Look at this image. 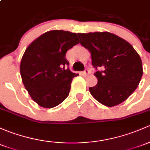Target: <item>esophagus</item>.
<instances>
[{
  "instance_id": "esophagus-1",
  "label": "esophagus",
  "mask_w": 150,
  "mask_h": 150,
  "mask_svg": "<svg viewBox=\"0 0 150 150\" xmlns=\"http://www.w3.org/2000/svg\"><path fill=\"white\" fill-rule=\"evenodd\" d=\"M82 74H83V75H84V76H86V75H89V74H90V71H89V70H88V69H86V70H85L83 72H82Z\"/></svg>"
}]
</instances>
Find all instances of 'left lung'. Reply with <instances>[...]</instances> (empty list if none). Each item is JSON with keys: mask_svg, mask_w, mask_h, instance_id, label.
<instances>
[{"mask_svg": "<svg viewBox=\"0 0 150 150\" xmlns=\"http://www.w3.org/2000/svg\"><path fill=\"white\" fill-rule=\"evenodd\" d=\"M80 45L91 53L98 83L89 91L106 106L119 105L133 93L143 75L142 63L133 47L110 32L78 34ZM101 69V70H99Z\"/></svg>", "mask_w": 150, "mask_h": 150, "instance_id": "obj_1", "label": "left lung"}]
</instances>
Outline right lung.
I'll list each match as a JSON object with an SVG mask.
<instances>
[{
  "mask_svg": "<svg viewBox=\"0 0 150 150\" xmlns=\"http://www.w3.org/2000/svg\"><path fill=\"white\" fill-rule=\"evenodd\" d=\"M79 42L75 33L52 30L27 47L22 57L20 72L25 88L38 105L53 108L69 96L72 80L78 74L70 70L65 54Z\"/></svg>",
  "mask_w": 150,
  "mask_h": 150,
  "instance_id": "add662e5",
  "label": "right lung"
}]
</instances>
